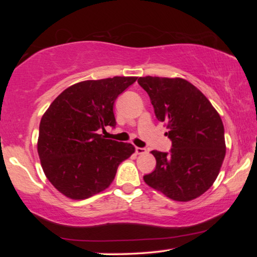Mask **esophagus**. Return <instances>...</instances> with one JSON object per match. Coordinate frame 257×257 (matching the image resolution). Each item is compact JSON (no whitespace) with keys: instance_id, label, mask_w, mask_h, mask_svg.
<instances>
[{"instance_id":"1","label":"esophagus","mask_w":257,"mask_h":257,"mask_svg":"<svg viewBox=\"0 0 257 257\" xmlns=\"http://www.w3.org/2000/svg\"><path fill=\"white\" fill-rule=\"evenodd\" d=\"M136 153L138 155H143L146 153V149H142V147H136Z\"/></svg>"}]
</instances>
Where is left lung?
Instances as JSON below:
<instances>
[{
  "label": "left lung",
  "instance_id": "obj_1",
  "mask_svg": "<svg viewBox=\"0 0 257 257\" xmlns=\"http://www.w3.org/2000/svg\"><path fill=\"white\" fill-rule=\"evenodd\" d=\"M156 118L169 129L170 153L152 151L155 170L144 181L177 202L203 195L219 175L225 156L220 114L201 90L182 78L139 77Z\"/></svg>",
  "mask_w": 257,
  "mask_h": 257
}]
</instances>
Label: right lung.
Masks as SVG:
<instances>
[{
  "label": "right lung",
  "mask_w": 257,
  "mask_h": 257,
  "mask_svg": "<svg viewBox=\"0 0 257 257\" xmlns=\"http://www.w3.org/2000/svg\"><path fill=\"white\" fill-rule=\"evenodd\" d=\"M137 77L85 80L64 89L42 116L37 152L49 181L71 199L105 190L134 145L105 139L99 129L116 124L113 104Z\"/></svg>",
  "instance_id": "right-lung-1"
}]
</instances>
